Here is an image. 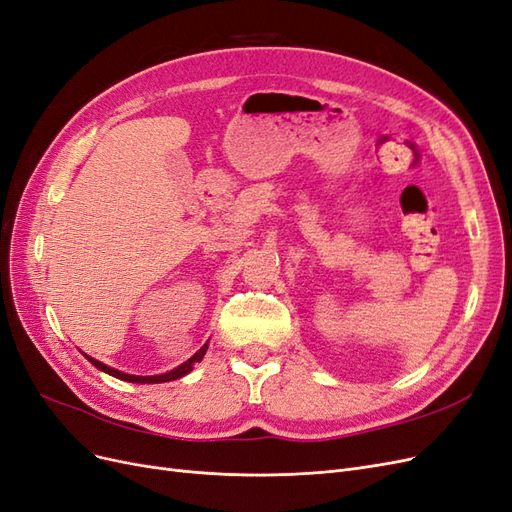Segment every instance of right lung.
I'll list each match as a JSON object with an SVG mask.
<instances>
[{
	"instance_id": "add662e5",
	"label": "right lung",
	"mask_w": 512,
	"mask_h": 512,
	"mask_svg": "<svg viewBox=\"0 0 512 512\" xmlns=\"http://www.w3.org/2000/svg\"><path fill=\"white\" fill-rule=\"evenodd\" d=\"M205 352H207V344H205L203 348H200V350H198L194 356H190V359L185 361L183 365H179L177 369L168 371V374H162V376H130V374H123V371H117V369H113V367H106L104 363H100V361H96V359H91V356H87V359H89V363H94L98 369L106 371V374H111V376H115V378H119V380H126V382H138V384H158V382L177 380V378H181V376H185V374H190L192 367H194L196 363L203 361Z\"/></svg>"
}]
</instances>
